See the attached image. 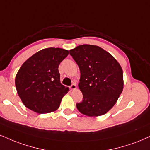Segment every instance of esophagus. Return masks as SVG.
I'll return each mask as SVG.
<instances>
[{
  "mask_svg": "<svg viewBox=\"0 0 150 150\" xmlns=\"http://www.w3.org/2000/svg\"><path fill=\"white\" fill-rule=\"evenodd\" d=\"M69 88L71 89V90H76V85L75 83L72 84L71 86H69Z\"/></svg>",
  "mask_w": 150,
  "mask_h": 150,
  "instance_id": "esophagus-1",
  "label": "esophagus"
}]
</instances>
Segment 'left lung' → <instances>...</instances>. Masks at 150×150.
<instances>
[{"label": "left lung", "instance_id": "1", "mask_svg": "<svg viewBox=\"0 0 150 150\" xmlns=\"http://www.w3.org/2000/svg\"><path fill=\"white\" fill-rule=\"evenodd\" d=\"M81 71L79 89L83 101L78 110L90 117L106 114L116 102L124 88L123 71L108 52L95 45L83 44L69 51Z\"/></svg>", "mask_w": 150, "mask_h": 150}]
</instances>
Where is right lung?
Returning a JSON list of instances; mask_svg holds the SVG:
<instances>
[{
	"mask_svg": "<svg viewBox=\"0 0 150 150\" xmlns=\"http://www.w3.org/2000/svg\"><path fill=\"white\" fill-rule=\"evenodd\" d=\"M68 50H40L22 64L15 77L16 91L25 107L39 114L55 111L69 88L60 83L59 64Z\"/></svg>",
	"mask_w": 150,
	"mask_h": 150,
	"instance_id": "right-lung-1",
	"label": "right lung"
}]
</instances>
